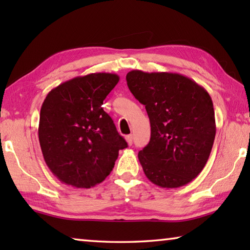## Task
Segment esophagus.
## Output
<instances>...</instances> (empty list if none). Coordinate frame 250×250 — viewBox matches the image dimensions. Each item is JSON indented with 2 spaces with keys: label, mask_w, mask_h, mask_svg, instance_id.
<instances>
[{
  "label": "esophagus",
  "mask_w": 250,
  "mask_h": 250,
  "mask_svg": "<svg viewBox=\"0 0 250 250\" xmlns=\"http://www.w3.org/2000/svg\"><path fill=\"white\" fill-rule=\"evenodd\" d=\"M125 140H126V142H128V145H129V146L132 145V143H133V137H132V134L126 135V137H125Z\"/></svg>",
  "instance_id": "obj_1"
}]
</instances>
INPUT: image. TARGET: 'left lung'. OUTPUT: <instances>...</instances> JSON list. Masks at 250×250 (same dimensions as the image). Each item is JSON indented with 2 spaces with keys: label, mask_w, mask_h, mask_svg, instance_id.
<instances>
[{
  "label": "left lung",
  "mask_w": 250,
  "mask_h": 250,
  "mask_svg": "<svg viewBox=\"0 0 250 250\" xmlns=\"http://www.w3.org/2000/svg\"><path fill=\"white\" fill-rule=\"evenodd\" d=\"M125 78L150 119V142L138 154L145 174L164 188L192 182L204 168L216 134L208 92L176 73L131 70Z\"/></svg>",
  "instance_id": "8db88e82"
}]
</instances>
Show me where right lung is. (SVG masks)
<instances>
[{"label": "right lung", "instance_id": "obj_1", "mask_svg": "<svg viewBox=\"0 0 250 250\" xmlns=\"http://www.w3.org/2000/svg\"><path fill=\"white\" fill-rule=\"evenodd\" d=\"M119 76H79L50 90L41 108L39 139L44 160L57 179L90 188L107 177L119 150L128 146L101 105Z\"/></svg>", "mask_w": 250, "mask_h": 250}]
</instances>
